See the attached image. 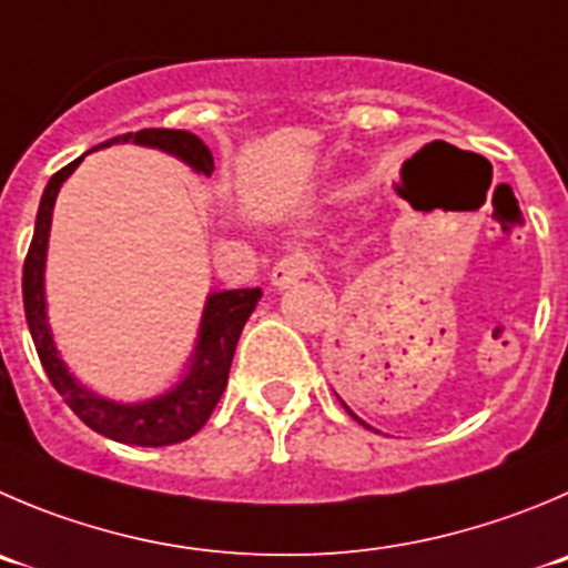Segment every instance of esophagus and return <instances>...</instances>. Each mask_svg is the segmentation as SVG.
<instances>
[{"mask_svg": "<svg viewBox=\"0 0 568 568\" xmlns=\"http://www.w3.org/2000/svg\"><path fill=\"white\" fill-rule=\"evenodd\" d=\"M310 270H312V256H306L304 251H295L275 262L273 273H270V281H273L275 290H290L293 284H298L301 278H306Z\"/></svg>", "mask_w": 568, "mask_h": 568, "instance_id": "esophagus-1", "label": "esophagus"}]
</instances>
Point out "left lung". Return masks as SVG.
Masks as SVG:
<instances>
[{"label":"left lung","instance_id":"obj_1","mask_svg":"<svg viewBox=\"0 0 568 568\" xmlns=\"http://www.w3.org/2000/svg\"><path fill=\"white\" fill-rule=\"evenodd\" d=\"M339 404H343V407H345V413H348V415H351V418H356V415H354V413H351V407H348V404H345V402H343V398H339ZM356 420H359V424H362V426H368V424H365V420H362V418H356Z\"/></svg>","mask_w":568,"mask_h":568}]
</instances>
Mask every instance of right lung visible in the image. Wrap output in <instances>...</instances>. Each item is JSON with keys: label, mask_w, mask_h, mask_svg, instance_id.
<instances>
[{"label": "right lung", "mask_w": 568, "mask_h": 568, "mask_svg": "<svg viewBox=\"0 0 568 568\" xmlns=\"http://www.w3.org/2000/svg\"><path fill=\"white\" fill-rule=\"evenodd\" d=\"M142 144V148L164 150L175 155L186 166H192L197 175H212L214 159L212 150L200 142L189 131H166V128H148L139 133H125L113 136L97 148H111V144ZM94 148V150H97ZM89 153L80 155L78 161L63 166L61 172L50 178L41 206L36 214V231H32L30 251L24 258V275H21V295H24V315L30 326L32 343H36L38 359L44 365L52 387L63 396V402L72 407V413L91 426L100 435L111 437L116 443H131V446H170L181 443L200 432L209 415L217 407L225 385H229L231 359H234L236 343L245 328L247 317L256 310L262 290H223V293H209L203 317H200L197 343H194L192 356H189L186 374L181 376L175 387L166 393L144 402H113V398L100 396L80 385L61 359L55 337H52L50 317H47V295H44V267H47V245H50L52 229V209H55L58 192L63 181L78 170L80 161Z\"/></svg>", "instance_id": "right-lung-1"}]
</instances>
